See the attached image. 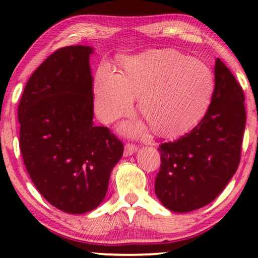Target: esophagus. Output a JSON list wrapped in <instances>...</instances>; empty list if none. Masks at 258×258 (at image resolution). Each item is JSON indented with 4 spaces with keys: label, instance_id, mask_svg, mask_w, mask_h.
I'll return each instance as SVG.
<instances>
[{
    "label": "esophagus",
    "instance_id": "obj_1",
    "mask_svg": "<svg viewBox=\"0 0 258 258\" xmlns=\"http://www.w3.org/2000/svg\"><path fill=\"white\" fill-rule=\"evenodd\" d=\"M137 150V147L133 143H126L124 146V156H132Z\"/></svg>",
    "mask_w": 258,
    "mask_h": 258
}]
</instances>
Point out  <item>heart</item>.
Returning a JSON list of instances; mask_svg holds the SVG:
<instances>
[{
	"label": "heart",
	"mask_w": 258,
	"mask_h": 258,
	"mask_svg": "<svg viewBox=\"0 0 258 258\" xmlns=\"http://www.w3.org/2000/svg\"><path fill=\"white\" fill-rule=\"evenodd\" d=\"M117 74L105 66L94 80V107L101 122L129 112L134 97L155 132L174 136L197 124L210 107L215 90L211 69L201 59L176 50H150L122 59ZM128 133L141 126L125 124Z\"/></svg>",
	"instance_id": "b5f03b06"
}]
</instances>
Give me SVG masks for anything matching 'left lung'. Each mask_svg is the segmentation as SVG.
<instances>
[{
  "label": "left lung",
  "instance_id": "1",
  "mask_svg": "<svg viewBox=\"0 0 258 258\" xmlns=\"http://www.w3.org/2000/svg\"><path fill=\"white\" fill-rule=\"evenodd\" d=\"M245 119L243 89L216 58L207 114L191 132L158 148L161 168L155 192L167 209L189 213L220 195L238 168Z\"/></svg>",
  "mask_w": 258,
  "mask_h": 258
}]
</instances>
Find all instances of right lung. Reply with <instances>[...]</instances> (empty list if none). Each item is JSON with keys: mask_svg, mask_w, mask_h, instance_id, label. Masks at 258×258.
Segmentation results:
<instances>
[{"mask_svg": "<svg viewBox=\"0 0 258 258\" xmlns=\"http://www.w3.org/2000/svg\"><path fill=\"white\" fill-rule=\"evenodd\" d=\"M88 45L58 49L33 73L19 104L20 149L28 174L51 206L68 214L104 200L123 143L95 126Z\"/></svg>", "mask_w": 258, "mask_h": 258, "instance_id": "1", "label": "right lung"}]
</instances>
